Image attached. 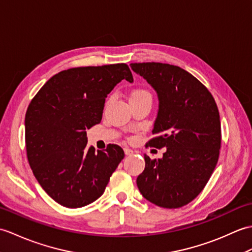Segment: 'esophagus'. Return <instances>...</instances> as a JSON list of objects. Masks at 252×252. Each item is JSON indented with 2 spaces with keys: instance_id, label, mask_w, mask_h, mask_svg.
<instances>
[{
  "instance_id": "esophagus-1",
  "label": "esophagus",
  "mask_w": 252,
  "mask_h": 252,
  "mask_svg": "<svg viewBox=\"0 0 252 252\" xmlns=\"http://www.w3.org/2000/svg\"><path fill=\"white\" fill-rule=\"evenodd\" d=\"M124 152H125V155L129 156V155H132L133 151H132V150H130V149H128V148H125V149H124Z\"/></svg>"
}]
</instances>
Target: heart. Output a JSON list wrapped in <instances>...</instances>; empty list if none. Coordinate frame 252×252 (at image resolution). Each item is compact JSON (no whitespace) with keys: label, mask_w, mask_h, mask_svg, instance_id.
Listing matches in <instances>:
<instances>
[{"label":"heart","mask_w":252,"mask_h":252,"mask_svg":"<svg viewBox=\"0 0 252 252\" xmlns=\"http://www.w3.org/2000/svg\"><path fill=\"white\" fill-rule=\"evenodd\" d=\"M142 94H147V96H150V94H149V93H148V92H145V91H137V92H135V93H133V94H131V97H136V96H142Z\"/></svg>","instance_id":"heart-1"}]
</instances>
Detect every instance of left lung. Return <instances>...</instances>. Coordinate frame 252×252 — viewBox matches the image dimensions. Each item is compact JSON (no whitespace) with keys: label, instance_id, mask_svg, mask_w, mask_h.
Returning <instances> with one entry per match:
<instances>
[{"label":"left lung","instance_id":"8db88e82","mask_svg":"<svg viewBox=\"0 0 252 252\" xmlns=\"http://www.w3.org/2000/svg\"><path fill=\"white\" fill-rule=\"evenodd\" d=\"M158 94V110L150 147L166 148L159 159L144 155L137 178L142 196L163 208H179L197 196L219 158L221 124L214 97L196 77L180 66L131 63Z\"/></svg>","mask_w":252,"mask_h":252}]
</instances>
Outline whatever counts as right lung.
I'll return each mask as SVG.
<instances>
[{"label":"right lung","mask_w":252,"mask_h":252,"mask_svg":"<svg viewBox=\"0 0 252 252\" xmlns=\"http://www.w3.org/2000/svg\"><path fill=\"white\" fill-rule=\"evenodd\" d=\"M122 80L133 82L125 63L59 72L28 107L27 156L38 183L55 202L80 208L103 194L124 151L116 144L87 147L86 129L102 119L105 98Z\"/></svg>","instance_id":"right-lung-1"}]
</instances>
